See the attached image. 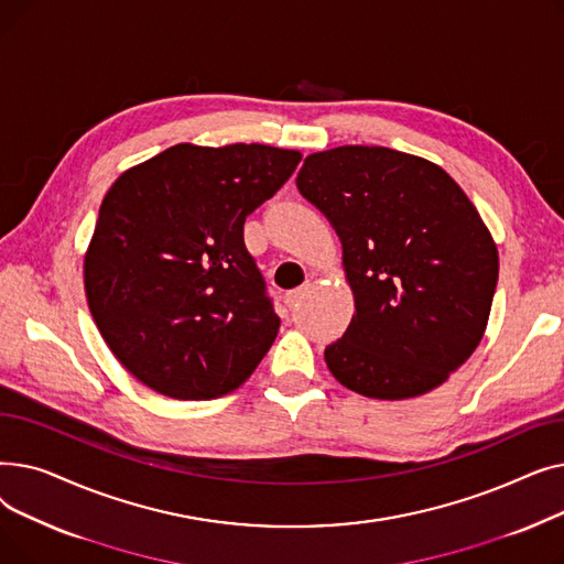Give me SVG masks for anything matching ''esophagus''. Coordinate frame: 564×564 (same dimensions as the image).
<instances>
[{"mask_svg":"<svg viewBox=\"0 0 564 564\" xmlns=\"http://www.w3.org/2000/svg\"><path fill=\"white\" fill-rule=\"evenodd\" d=\"M304 294H306V288H297V290H290V292H285V297H283V302H285V306L288 308H294L297 306L302 300H304Z\"/></svg>","mask_w":564,"mask_h":564,"instance_id":"esophagus-1","label":"esophagus"}]
</instances>
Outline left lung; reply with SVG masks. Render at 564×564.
Here are the masks:
<instances>
[{"mask_svg": "<svg viewBox=\"0 0 564 564\" xmlns=\"http://www.w3.org/2000/svg\"><path fill=\"white\" fill-rule=\"evenodd\" d=\"M297 187L343 245L357 315L324 349L349 391L406 400L441 387L482 340L498 251L441 166L383 145L304 160Z\"/></svg>", "mask_w": 564, "mask_h": 564, "instance_id": "obj_1", "label": "left lung"}]
</instances>
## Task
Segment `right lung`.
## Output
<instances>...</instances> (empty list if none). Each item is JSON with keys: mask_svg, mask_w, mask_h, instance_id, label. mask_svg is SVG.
<instances>
[{"mask_svg": "<svg viewBox=\"0 0 564 564\" xmlns=\"http://www.w3.org/2000/svg\"><path fill=\"white\" fill-rule=\"evenodd\" d=\"M300 160L262 143H177L118 175L102 198L86 302L113 357L148 389L221 398L272 347L281 319L245 221Z\"/></svg>", "mask_w": 564, "mask_h": 564, "instance_id": "add662e5", "label": "right lung"}]
</instances>
